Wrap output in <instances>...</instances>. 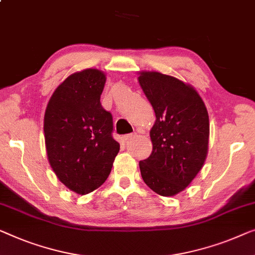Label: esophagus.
Segmentation results:
<instances>
[{"label": "esophagus", "instance_id": "34e87169", "mask_svg": "<svg viewBox=\"0 0 255 255\" xmlns=\"http://www.w3.org/2000/svg\"><path fill=\"white\" fill-rule=\"evenodd\" d=\"M135 135H136V133H135V132H133V133H128V134H125V135L123 136V139H124V141H128V140H131L132 138H134Z\"/></svg>", "mask_w": 255, "mask_h": 255}]
</instances>
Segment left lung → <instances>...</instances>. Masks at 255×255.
<instances>
[{
    "label": "left lung",
    "instance_id": "obj_1",
    "mask_svg": "<svg viewBox=\"0 0 255 255\" xmlns=\"http://www.w3.org/2000/svg\"><path fill=\"white\" fill-rule=\"evenodd\" d=\"M139 83L156 121L150 130L153 152L139 162L146 185L172 197L201 170L207 156L209 119L198 92L175 77L141 72Z\"/></svg>",
    "mask_w": 255,
    "mask_h": 255
}]
</instances>
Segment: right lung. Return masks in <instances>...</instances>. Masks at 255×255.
Segmentation results:
<instances>
[{
  "label": "right lung",
  "instance_id": "right-lung-1",
  "mask_svg": "<svg viewBox=\"0 0 255 255\" xmlns=\"http://www.w3.org/2000/svg\"><path fill=\"white\" fill-rule=\"evenodd\" d=\"M105 83L100 70L73 73L55 90L45 113L51 168L68 189L82 195L106 182L120 152L113 138V115L100 102Z\"/></svg>",
  "mask_w": 255,
  "mask_h": 255
}]
</instances>
